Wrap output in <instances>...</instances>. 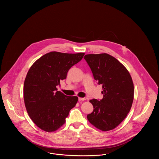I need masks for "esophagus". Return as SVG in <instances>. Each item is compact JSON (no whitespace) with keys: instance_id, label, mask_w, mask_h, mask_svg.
I'll use <instances>...</instances> for the list:
<instances>
[{"instance_id":"obj_1","label":"esophagus","mask_w":159,"mask_h":159,"mask_svg":"<svg viewBox=\"0 0 159 159\" xmlns=\"http://www.w3.org/2000/svg\"><path fill=\"white\" fill-rule=\"evenodd\" d=\"M85 100L84 98H81V97H79L78 98V100L80 102V101H84Z\"/></svg>"}]
</instances>
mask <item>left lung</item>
<instances>
[{"label":"left lung","instance_id":"obj_1","mask_svg":"<svg viewBox=\"0 0 159 159\" xmlns=\"http://www.w3.org/2000/svg\"><path fill=\"white\" fill-rule=\"evenodd\" d=\"M98 84H102L103 97L89 102L93 110L87 116L89 122L102 131L118 126L129 113L134 97L132 78L127 70L113 56L102 53L84 57Z\"/></svg>","mask_w":159,"mask_h":159}]
</instances>
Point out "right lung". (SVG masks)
<instances>
[{
  "instance_id": "1",
  "label": "right lung",
  "mask_w": 159,
  "mask_h": 159,
  "mask_svg": "<svg viewBox=\"0 0 159 159\" xmlns=\"http://www.w3.org/2000/svg\"><path fill=\"white\" fill-rule=\"evenodd\" d=\"M84 55L52 51L37 60L29 70L24 83V104L29 117L40 129L47 132L57 130L75 107L78 97L67 96L57 91L56 86Z\"/></svg>"
}]
</instances>
